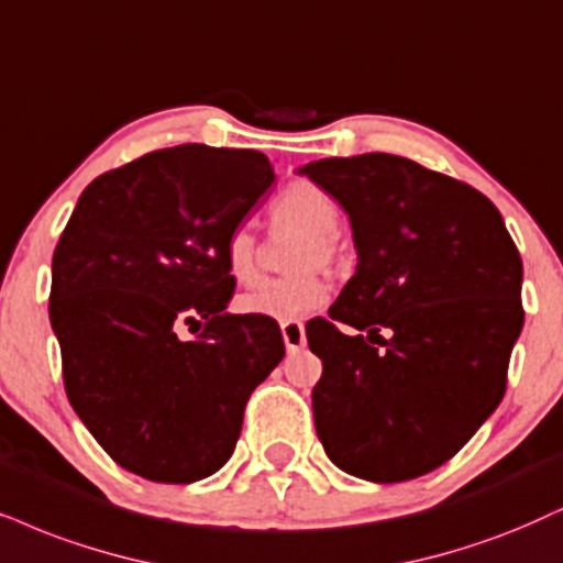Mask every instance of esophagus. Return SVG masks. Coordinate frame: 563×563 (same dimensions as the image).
Returning a JSON list of instances; mask_svg holds the SVG:
<instances>
[{"label": "esophagus", "instance_id": "34e87169", "mask_svg": "<svg viewBox=\"0 0 563 563\" xmlns=\"http://www.w3.org/2000/svg\"><path fill=\"white\" fill-rule=\"evenodd\" d=\"M280 330H283V343H286L288 353H298L306 345V332L301 322H296V319L294 322H283Z\"/></svg>", "mask_w": 563, "mask_h": 563}]
</instances>
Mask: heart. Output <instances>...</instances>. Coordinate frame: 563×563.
Segmentation results:
<instances>
[{
	"label": "heart",
	"instance_id": "1",
	"mask_svg": "<svg viewBox=\"0 0 563 563\" xmlns=\"http://www.w3.org/2000/svg\"><path fill=\"white\" fill-rule=\"evenodd\" d=\"M273 225L277 231L303 233L296 246L290 267L303 273L269 280L252 294L239 298L241 314H252L275 322H294L309 317L327 301V283L314 267L332 269L340 262V244L334 239L340 210L334 199L311 181H294L273 202ZM225 269L239 286H252L262 275V246L257 233L249 225H236L223 241Z\"/></svg>",
	"mask_w": 563,
	"mask_h": 563
}]
</instances>
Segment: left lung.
I'll list each match as a JSON object with an SVG mask.
<instances>
[{"label":"left lung","mask_w":563,"mask_h":563,"mask_svg":"<svg viewBox=\"0 0 563 563\" xmlns=\"http://www.w3.org/2000/svg\"><path fill=\"white\" fill-rule=\"evenodd\" d=\"M301 174L343 205L358 249L330 319L306 324L322 358L311 393L319 441L355 478L400 483L437 471L507 393L525 322L515 241L486 195L400 155L324 158Z\"/></svg>","instance_id":"8db88e82"}]
</instances>
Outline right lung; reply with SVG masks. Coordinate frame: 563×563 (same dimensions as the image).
Wrapping results in <instances>:
<instances>
[{
    "label": "right lung",
    "mask_w": 563,
    "mask_h": 563,
    "mask_svg": "<svg viewBox=\"0 0 563 563\" xmlns=\"http://www.w3.org/2000/svg\"><path fill=\"white\" fill-rule=\"evenodd\" d=\"M273 179L265 153L163 147L88 184L64 225L48 296L64 389L124 471L155 483L220 471L286 355L275 319L225 311L223 241ZM184 325L203 330L187 341Z\"/></svg>",
    "instance_id": "right-lung-1"
}]
</instances>
